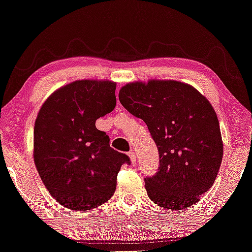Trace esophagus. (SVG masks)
<instances>
[{
    "label": "esophagus",
    "mask_w": 252,
    "mask_h": 252,
    "mask_svg": "<svg viewBox=\"0 0 252 252\" xmlns=\"http://www.w3.org/2000/svg\"><path fill=\"white\" fill-rule=\"evenodd\" d=\"M127 155H129L131 162H132V163H136V162H137L136 153H134V152H129V154H127Z\"/></svg>",
    "instance_id": "esophagus-1"
}]
</instances>
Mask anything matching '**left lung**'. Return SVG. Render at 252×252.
Returning a JSON list of instances; mask_svg holds the SVG:
<instances>
[{"label": "left lung", "mask_w": 252, "mask_h": 252, "mask_svg": "<svg viewBox=\"0 0 252 252\" xmlns=\"http://www.w3.org/2000/svg\"><path fill=\"white\" fill-rule=\"evenodd\" d=\"M119 99L147 125L158 149V171L145 178L148 197L173 210L197 204L214 185L223 157L212 105L197 89L174 80L127 84Z\"/></svg>", "instance_id": "obj_1"}]
</instances>
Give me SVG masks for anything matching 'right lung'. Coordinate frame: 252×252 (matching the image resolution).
Masks as SVG:
<instances>
[{"instance_id": "right-lung-1", "label": "right lung", "mask_w": 252, "mask_h": 252, "mask_svg": "<svg viewBox=\"0 0 252 252\" xmlns=\"http://www.w3.org/2000/svg\"><path fill=\"white\" fill-rule=\"evenodd\" d=\"M115 82L78 80L54 92L33 129V160L59 204L78 212L113 196L116 176L129 156L110 146L96 120L114 110Z\"/></svg>"}]
</instances>
